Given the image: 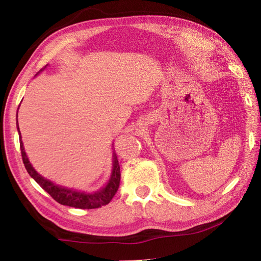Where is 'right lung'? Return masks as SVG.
Masks as SVG:
<instances>
[{
  "mask_svg": "<svg viewBox=\"0 0 261 261\" xmlns=\"http://www.w3.org/2000/svg\"><path fill=\"white\" fill-rule=\"evenodd\" d=\"M17 129H18V134L20 136L18 121H17ZM19 144H20V152H21V158H23L24 166L31 177L40 185V187L45 190L47 193H49L53 199L56 200L61 205L74 207V208H81V210L99 208L101 206L109 204L110 200H112L113 197L115 196V193L117 192L118 187H120L121 173H120V165H118L117 155L115 153H113V171H112V176H110L108 184L106 185L103 189L99 190V191H95L93 193H85V192H78L71 189L60 187V185H56L53 182H50V180L43 178L41 175H39L37 171L34 170V168L30 163L28 156H26V153L24 151V146H23V141H21V136L19 138Z\"/></svg>",
  "mask_w": 261,
  "mask_h": 261,
  "instance_id": "obj_1",
  "label": "right lung"
}]
</instances>
